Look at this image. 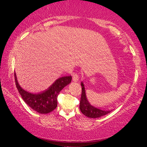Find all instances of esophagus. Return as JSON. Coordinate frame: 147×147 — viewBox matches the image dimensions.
I'll return each mask as SVG.
<instances>
[{
  "mask_svg": "<svg viewBox=\"0 0 147 147\" xmlns=\"http://www.w3.org/2000/svg\"><path fill=\"white\" fill-rule=\"evenodd\" d=\"M72 80L74 82H77L79 80V76L76 74H73L72 75Z\"/></svg>",
  "mask_w": 147,
  "mask_h": 147,
  "instance_id": "obj_1",
  "label": "esophagus"
}]
</instances>
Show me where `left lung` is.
Masks as SVG:
<instances>
[{
  "instance_id": "obj_1",
  "label": "left lung",
  "mask_w": 147,
  "mask_h": 147,
  "mask_svg": "<svg viewBox=\"0 0 147 147\" xmlns=\"http://www.w3.org/2000/svg\"><path fill=\"white\" fill-rule=\"evenodd\" d=\"M81 86L82 96L81 100H80V109L84 115L89 118H96L106 115V114L112 111V110H104L101 108H98L92 105L88 100L87 96H86L85 86H84L83 82H81Z\"/></svg>"
}]
</instances>
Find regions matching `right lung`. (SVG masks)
<instances>
[{"mask_svg": "<svg viewBox=\"0 0 147 147\" xmlns=\"http://www.w3.org/2000/svg\"><path fill=\"white\" fill-rule=\"evenodd\" d=\"M16 86L26 104L39 114H47L57 106V96L63 88L71 82V76L58 78L47 89L38 93L29 92L23 89L18 82L15 73Z\"/></svg>", "mask_w": 147, "mask_h": 147, "instance_id": "add662e5", "label": "right lung"}]
</instances>
